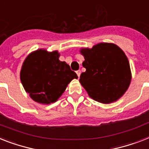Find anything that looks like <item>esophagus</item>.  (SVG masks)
Returning <instances> with one entry per match:
<instances>
[{"label":"esophagus","instance_id":"obj_1","mask_svg":"<svg viewBox=\"0 0 149 149\" xmlns=\"http://www.w3.org/2000/svg\"><path fill=\"white\" fill-rule=\"evenodd\" d=\"M76 72H77V76H78V77H80V74H81V71L80 70H77Z\"/></svg>","mask_w":149,"mask_h":149}]
</instances>
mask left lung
<instances>
[{
	"mask_svg": "<svg viewBox=\"0 0 149 149\" xmlns=\"http://www.w3.org/2000/svg\"><path fill=\"white\" fill-rule=\"evenodd\" d=\"M86 72L79 82L89 95L102 103L116 101L131 82L129 60L124 52L112 43H101L92 49H81Z\"/></svg>",
	"mask_w": 149,
	"mask_h": 149,
	"instance_id": "obj_1",
	"label": "left lung"
}]
</instances>
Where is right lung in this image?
Segmentation results:
<instances>
[{
	"label": "right lung",
	"instance_id": "1",
	"mask_svg": "<svg viewBox=\"0 0 149 149\" xmlns=\"http://www.w3.org/2000/svg\"><path fill=\"white\" fill-rule=\"evenodd\" d=\"M57 51L38 49L26 58L20 72V80L35 102L49 104L58 100L68 83L78 77L68 64L59 60Z\"/></svg>",
	"mask_w": 149,
	"mask_h": 149
}]
</instances>
